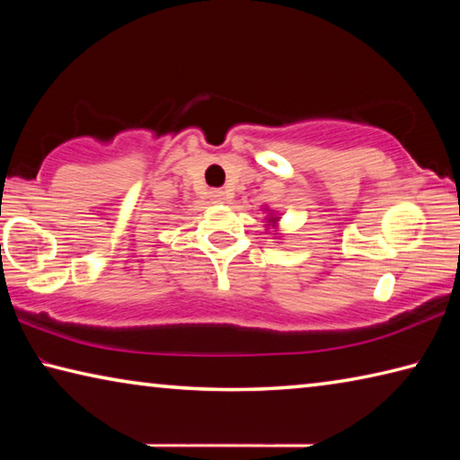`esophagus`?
Listing matches in <instances>:
<instances>
[{"label":"esophagus","mask_w":460,"mask_h":460,"mask_svg":"<svg viewBox=\"0 0 460 460\" xmlns=\"http://www.w3.org/2000/svg\"><path fill=\"white\" fill-rule=\"evenodd\" d=\"M211 199L215 202H225V200H227V197H225L223 190H211Z\"/></svg>","instance_id":"esophagus-1"}]
</instances>
